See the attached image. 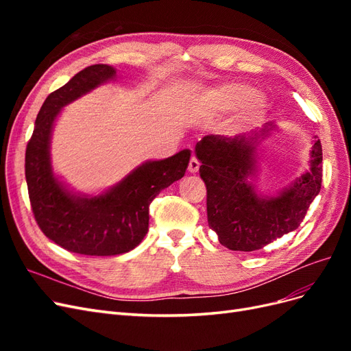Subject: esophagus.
I'll list each match as a JSON object with an SVG mask.
<instances>
[{
  "label": "esophagus",
  "mask_w": 351,
  "mask_h": 351,
  "mask_svg": "<svg viewBox=\"0 0 351 351\" xmlns=\"http://www.w3.org/2000/svg\"><path fill=\"white\" fill-rule=\"evenodd\" d=\"M199 167H200L199 161H197V159L193 156L192 159H190V162H189V173L196 174V173L199 171Z\"/></svg>",
  "instance_id": "1"
}]
</instances>
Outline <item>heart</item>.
I'll list each match as a JSON object with an SVG mask.
<instances>
[{"instance_id": "b5f03b06", "label": "heart", "mask_w": 351, "mask_h": 351, "mask_svg": "<svg viewBox=\"0 0 351 351\" xmlns=\"http://www.w3.org/2000/svg\"><path fill=\"white\" fill-rule=\"evenodd\" d=\"M208 101L218 111H239L237 121L240 124H252L258 121L267 111L268 101L262 93L246 83H226L208 93Z\"/></svg>"}]
</instances>
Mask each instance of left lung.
Wrapping results in <instances>:
<instances>
[{
	"mask_svg": "<svg viewBox=\"0 0 351 351\" xmlns=\"http://www.w3.org/2000/svg\"><path fill=\"white\" fill-rule=\"evenodd\" d=\"M275 130L272 123L259 133L226 137L209 134L196 143L199 174L206 184L209 228L230 250L253 252L299 228L322 184V145L316 139L311 169L277 196H258L249 182L256 171L261 136Z\"/></svg>",
	"mask_w": 351,
	"mask_h": 351,
	"instance_id": "left-lung-1",
	"label": "left lung"
}]
</instances>
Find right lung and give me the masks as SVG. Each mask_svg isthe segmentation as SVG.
Instances as JSON below:
<instances>
[{
    "label": "right lung",
    "instance_id": "1",
    "mask_svg": "<svg viewBox=\"0 0 351 351\" xmlns=\"http://www.w3.org/2000/svg\"><path fill=\"white\" fill-rule=\"evenodd\" d=\"M115 77V69L95 64L48 95L27 142L25 173L32 212L44 234L58 246L88 256H114L141 244L149 227V205L182 178L190 161L184 149L147 161L98 196L74 195L52 173L49 142L61 108Z\"/></svg>",
    "mask_w": 351,
    "mask_h": 351
}]
</instances>
